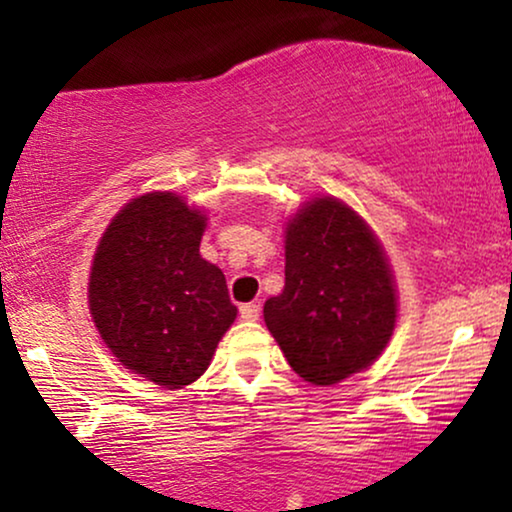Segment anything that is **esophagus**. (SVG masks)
I'll return each instance as SVG.
<instances>
[{"instance_id": "obj_1", "label": "esophagus", "mask_w": 512, "mask_h": 512, "mask_svg": "<svg viewBox=\"0 0 512 512\" xmlns=\"http://www.w3.org/2000/svg\"><path fill=\"white\" fill-rule=\"evenodd\" d=\"M240 314H242L244 321H256L258 314H261V307H258L256 303H247V305L240 307Z\"/></svg>"}]
</instances>
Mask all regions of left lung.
Wrapping results in <instances>:
<instances>
[{
	"instance_id": "obj_1",
	"label": "left lung",
	"mask_w": 512,
	"mask_h": 512,
	"mask_svg": "<svg viewBox=\"0 0 512 512\" xmlns=\"http://www.w3.org/2000/svg\"><path fill=\"white\" fill-rule=\"evenodd\" d=\"M284 289L265 326L305 382L331 387L384 352L396 326L394 270L373 228L333 195L286 221Z\"/></svg>"
}]
</instances>
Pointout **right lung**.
<instances>
[{
  "label": "right lung",
  "instance_id": "1",
  "mask_svg": "<svg viewBox=\"0 0 512 512\" xmlns=\"http://www.w3.org/2000/svg\"><path fill=\"white\" fill-rule=\"evenodd\" d=\"M207 214L153 191L121 207L97 244L88 307L130 373L184 389L205 373L237 317L221 268L200 256Z\"/></svg>",
  "mask_w": 512,
  "mask_h": 512
}]
</instances>
